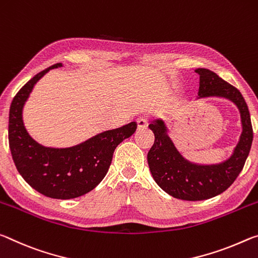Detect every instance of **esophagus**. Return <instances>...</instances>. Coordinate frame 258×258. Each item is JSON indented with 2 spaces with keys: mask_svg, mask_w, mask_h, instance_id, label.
I'll list each match as a JSON object with an SVG mask.
<instances>
[{
  "mask_svg": "<svg viewBox=\"0 0 258 258\" xmlns=\"http://www.w3.org/2000/svg\"><path fill=\"white\" fill-rule=\"evenodd\" d=\"M136 122H137L138 130L146 129V128H147V125H149V120H147L145 116H141V117H138V119L136 120Z\"/></svg>",
  "mask_w": 258,
  "mask_h": 258,
  "instance_id": "1",
  "label": "esophagus"
}]
</instances>
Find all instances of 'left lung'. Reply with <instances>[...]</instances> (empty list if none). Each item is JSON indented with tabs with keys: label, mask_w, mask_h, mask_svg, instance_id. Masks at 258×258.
Masks as SVG:
<instances>
[{
	"label": "left lung",
	"mask_w": 258,
	"mask_h": 258,
	"mask_svg": "<svg viewBox=\"0 0 258 258\" xmlns=\"http://www.w3.org/2000/svg\"><path fill=\"white\" fill-rule=\"evenodd\" d=\"M200 75L198 98L222 97L236 105L241 116L242 133L231 157L218 164H197L187 161L168 136V129L161 119L149 125L155 141L147 154V162L160 187L176 199L200 201L218 196L229 188L241 172L250 152L252 126L246 100L235 87L231 86L216 73L207 70H196Z\"/></svg>",
	"instance_id": "1"
}]
</instances>
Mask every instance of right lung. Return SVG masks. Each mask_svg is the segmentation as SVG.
I'll return each mask as SVG.
<instances>
[{
  "instance_id": "right-lung-1",
  "label": "right lung",
  "mask_w": 258,
  "mask_h": 258,
  "mask_svg": "<svg viewBox=\"0 0 258 258\" xmlns=\"http://www.w3.org/2000/svg\"><path fill=\"white\" fill-rule=\"evenodd\" d=\"M61 66L57 62L40 72L17 92L9 112V145L17 170L26 183L45 197L66 200L90 192L103 180L114 150L136 132L137 123L130 122L66 149L45 147L34 141L24 125V105L35 83Z\"/></svg>"
}]
</instances>
